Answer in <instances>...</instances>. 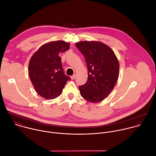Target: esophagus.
<instances>
[{"label":"esophagus","mask_w":156,"mask_h":156,"mask_svg":"<svg viewBox=\"0 0 156 156\" xmlns=\"http://www.w3.org/2000/svg\"><path fill=\"white\" fill-rule=\"evenodd\" d=\"M76 78V75H72V76H70V78L72 80H75V78Z\"/></svg>","instance_id":"obj_1"}]
</instances>
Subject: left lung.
Here are the masks:
<instances>
[{"instance_id":"obj_1","label":"left lung","mask_w":156,"mask_h":156,"mask_svg":"<svg viewBox=\"0 0 156 156\" xmlns=\"http://www.w3.org/2000/svg\"><path fill=\"white\" fill-rule=\"evenodd\" d=\"M75 46L84 55L88 69L87 82L79 87L81 95L92 103L101 102L118 80V58L112 49L99 41H81Z\"/></svg>"}]
</instances>
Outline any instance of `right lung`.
<instances>
[{"label":"right lung","instance_id":"obj_1","mask_svg":"<svg viewBox=\"0 0 156 156\" xmlns=\"http://www.w3.org/2000/svg\"><path fill=\"white\" fill-rule=\"evenodd\" d=\"M70 49V43L63 41L49 42L34 53L29 62L30 80L36 93L46 99L59 96L70 78L62 69L60 53Z\"/></svg>","mask_w":156,"mask_h":156}]
</instances>
